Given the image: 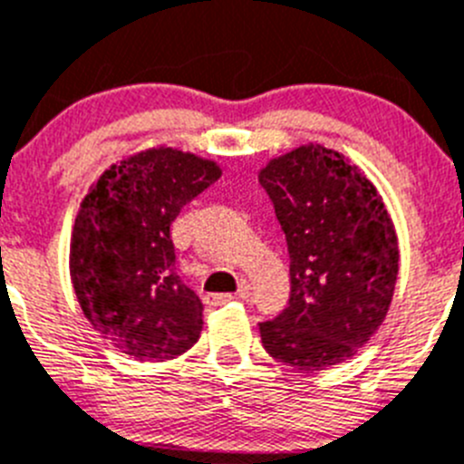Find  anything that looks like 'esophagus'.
Segmentation results:
<instances>
[{"mask_svg":"<svg viewBox=\"0 0 464 464\" xmlns=\"http://www.w3.org/2000/svg\"><path fill=\"white\" fill-rule=\"evenodd\" d=\"M249 295H252V291H249V286H247V284H242L240 289H237V294H236V295H233V294H208V295H206V303H208V304H212V307H217V304H227V303H231L233 298L247 300Z\"/></svg>","mask_w":464,"mask_h":464,"instance_id":"34e87169","label":"esophagus"}]
</instances>
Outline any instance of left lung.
Wrapping results in <instances>:
<instances>
[{
    "instance_id": "1",
    "label": "left lung",
    "mask_w": 464,
    "mask_h": 464,
    "mask_svg": "<svg viewBox=\"0 0 464 464\" xmlns=\"http://www.w3.org/2000/svg\"><path fill=\"white\" fill-rule=\"evenodd\" d=\"M289 247V304L261 321L266 352L303 372L346 361L374 335L398 279L382 196L342 154L303 145L258 175Z\"/></svg>"
}]
</instances>
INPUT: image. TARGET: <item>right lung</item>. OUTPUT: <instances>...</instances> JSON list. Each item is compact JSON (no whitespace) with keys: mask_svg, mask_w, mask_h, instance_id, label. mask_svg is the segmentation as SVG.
<instances>
[{"mask_svg":"<svg viewBox=\"0 0 464 464\" xmlns=\"http://www.w3.org/2000/svg\"><path fill=\"white\" fill-rule=\"evenodd\" d=\"M219 175L194 154L148 150L111 166L78 210V303L94 331L136 361H169L201 337L203 303L175 268L170 224Z\"/></svg>","mask_w":464,"mask_h":464,"instance_id":"obj_1","label":"right lung"}]
</instances>
